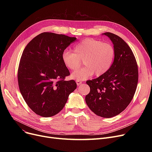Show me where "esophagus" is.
I'll use <instances>...</instances> for the list:
<instances>
[{
  "label": "esophagus",
  "mask_w": 152,
  "mask_h": 152,
  "mask_svg": "<svg viewBox=\"0 0 152 152\" xmlns=\"http://www.w3.org/2000/svg\"><path fill=\"white\" fill-rule=\"evenodd\" d=\"M76 84H77V86H79V85H81V84H82V82H81V81L76 80Z\"/></svg>",
  "instance_id": "34e87169"
}]
</instances>
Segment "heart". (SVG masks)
<instances>
[{
    "label": "heart",
    "mask_w": 152,
    "mask_h": 152,
    "mask_svg": "<svg viewBox=\"0 0 152 152\" xmlns=\"http://www.w3.org/2000/svg\"><path fill=\"white\" fill-rule=\"evenodd\" d=\"M115 55L114 47L93 38H87L73 48V52L65 50L61 55L62 61L68 69L75 71L83 61L84 67L71 75L76 80H86L94 73L99 76L110 69Z\"/></svg>",
    "instance_id": "1"
}]
</instances>
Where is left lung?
Returning <instances> with one entry per match:
<instances>
[{
  "label": "left lung",
  "mask_w": 152,
  "mask_h": 152,
  "mask_svg": "<svg viewBox=\"0 0 152 152\" xmlns=\"http://www.w3.org/2000/svg\"><path fill=\"white\" fill-rule=\"evenodd\" d=\"M115 50L114 61L105 73L87 81L90 92L86 97L87 106L97 115L111 118L129 105L136 91L139 72L134 55L129 46L118 36L105 33Z\"/></svg>",
  "instance_id": "1"
}]
</instances>
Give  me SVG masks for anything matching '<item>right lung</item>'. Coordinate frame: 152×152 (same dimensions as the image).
Returning <instances> with one entry per match:
<instances>
[{
  "instance_id": "1",
  "label": "right lung",
  "mask_w": 152,
  "mask_h": 152,
  "mask_svg": "<svg viewBox=\"0 0 152 152\" xmlns=\"http://www.w3.org/2000/svg\"><path fill=\"white\" fill-rule=\"evenodd\" d=\"M76 39L45 32L32 39L24 49L18 69L19 89L36 114L45 118L57 115L76 89L74 80H65L70 73L61 59L62 53Z\"/></svg>"
}]
</instances>
